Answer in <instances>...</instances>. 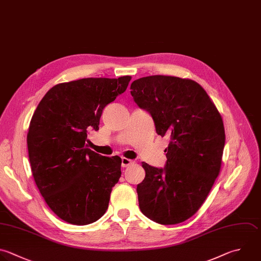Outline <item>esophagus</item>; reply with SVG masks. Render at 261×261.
Instances as JSON below:
<instances>
[{
	"label": "esophagus",
	"instance_id": "34e87169",
	"mask_svg": "<svg viewBox=\"0 0 261 261\" xmlns=\"http://www.w3.org/2000/svg\"><path fill=\"white\" fill-rule=\"evenodd\" d=\"M132 164H135V161L132 160V159H128V158H125V157H122L121 158V166L122 167H127Z\"/></svg>",
	"mask_w": 261,
	"mask_h": 261
}]
</instances>
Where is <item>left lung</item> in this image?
Returning <instances> with one entry per match:
<instances>
[{"label":"left lung","instance_id":"8db88e82","mask_svg":"<svg viewBox=\"0 0 261 261\" xmlns=\"http://www.w3.org/2000/svg\"><path fill=\"white\" fill-rule=\"evenodd\" d=\"M130 90L137 105L151 114L156 133L170 137L164 168L142 163L140 209L157 223L182 222L199 210L219 174L225 142L221 115L192 80L151 75L133 82Z\"/></svg>","mask_w":261,"mask_h":261}]
</instances>
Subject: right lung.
Returning <instances> with one entry per match:
<instances>
[{
	"label": "right lung",
	"instance_id": "1",
	"mask_svg": "<svg viewBox=\"0 0 261 261\" xmlns=\"http://www.w3.org/2000/svg\"><path fill=\"white\" fill-rule=\"evenodd\" d=\"M130 76L89 77L56 85L38 105L28 134L29 157L38 189L64 221L86 225L108 208L121 175V158L88 148L106 105L125 92Z\"/></svg>",
	"mask_w": 261,
	"mask_h": 261
}]
</instances>
